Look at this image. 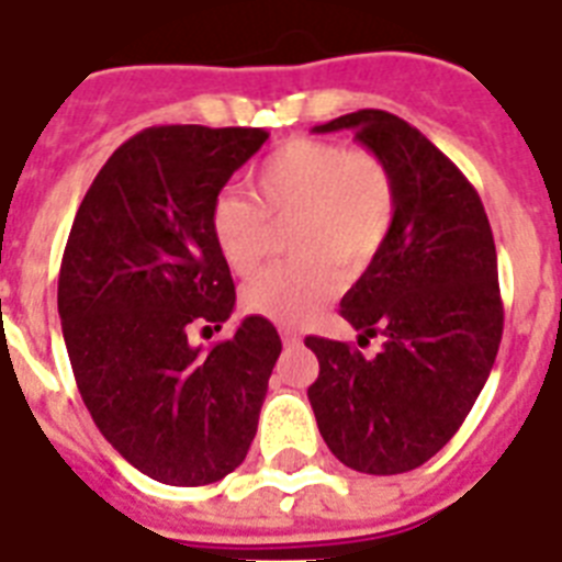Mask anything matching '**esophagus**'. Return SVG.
<instances>
[{
    "label": "esophagus",
    "instance_id": "esophagus-1",
    "mask_svg": "<svg viewBox=\"0 0 562 562\" xmlns=\"http://www.w3.org/2000/svg\"><path fill=\"white\" fill-rule=\"evenodd\" d=\"M280 335H282V344H285V347H297L300 344V333L297 329H291V326H282Z\"/></svg>",
    "mask_w": 562,
    "mask_h": 562
}]
</instances>
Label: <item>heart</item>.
Returning a JSON list of instances; mask_svg holds the SVG:
<instances>
[{
    "mask_svg": "<svg viewBox=\"0 0 562 562\" xmlns=\"http://www.w3.org/2000/svg\"><path fill=\"white\" fill-rule=\"evenodd\" d=\"M247 194L224 192L210 206V236L224 265L250 277L271 254L273 227L289 224L291 262L245 289V306L277 324H303L341 285L373 262L391 236L400 192L391 166L373 151L294 136L250 175Z\"/></svg>",
    "mask_w": 562,
    "mask_h": 562,
    "instance_id": "1",
    "label": "heart"
}]
</instances>
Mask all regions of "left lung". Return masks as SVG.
Masks as SVG:
<instances>
[{"instance_id":"1","label":"left lung","mask_w":562,"mask_h":562,"mask_svg":"<svg viewBox=\"0 0 562 562\" xmlns=\"http://www.w3.org/2000/svg\"><path fill=\"white\" fill-rule=\"evenodd\" d=\"M352 131L391 166L400 210L384 247L341 300L359 338L384 335L364 359L308 335L321 373L308 387L326 446L350 470L396 475L437 454L479 400L505 326L493 229L479 192L417 127L359 110L315 134Z\"/></svg>"}]
</instances>
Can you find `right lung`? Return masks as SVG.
Listing matches in <instances>:
<instances>
[{
	"label": "right lung",
	"instance_id": "1",
	"mask_svg": "<svg viewBox=\"0 0 562 562\" xmlns=\"http://www.w3.org/2000/svg\"><path fill=\"white\" fill-rule=\"evenodd\" d=\"M268 139L262 127H145L119 145L75 212L57 312L81 400L131 467L171 487L221 481L245 461L282 341L245 317L210 350L236 285L210 206Z\"/></svg>",
	"mask_w": 562,
	"mask_h": 562
}]
</instances>
